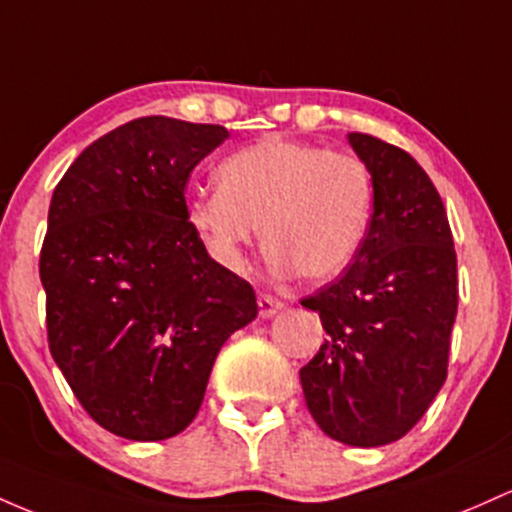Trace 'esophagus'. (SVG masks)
Here are the masks:
<instances>
[{
	"label": "esophagus",
	"instance_id": "1",
	"mask_svg": "<svg viewBox=\"0 0 512 512\" xmlns=\"http://www.w3.org/2000/svg\"><path fill=\"white\" fill-rule=\"evenodd\" d=\"M280 309H283V302L275 300L271 295H258V314H261L263 319L273 317V314H278Z\"/></svg>",
	"mask_w": 512,
	"mask_h": 512
}]
</instances>
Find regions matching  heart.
<instances>
[{
	"instance_id": "1",
	"label": "heart",
	"mask_w": 512,
	"mask_h": 512,
	"mask_svg": "<svg viewBox=\"0 0 512 512\" xmlns=\"http://www.w3.org/2000/svg\"><path fill=\"white\" fill-rule=\"evenodd\" d=\"M217 186L188 198L186 222L225 271H239L263 232L268 271L321 283L346 271L370 232L372 174L350 152L266 137L229 154Z\"/></svg>"
}]
</instances>
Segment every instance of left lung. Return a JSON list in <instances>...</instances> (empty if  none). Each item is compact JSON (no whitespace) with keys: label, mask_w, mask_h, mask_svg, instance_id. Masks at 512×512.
I'll return each mask as SVG.
<instances>
[{"label":"left lung","mask_w":512,"mask_h":512,"mask_svg":"<svg viewBox=\"0 0 512 512\" xmlns=\"http://www.w3.org/2000/svg\"><path fill=\"white\" fill-rule=\"evenodd\" d=\"M348 145L370 169L375 208L348 271L302 300L329 336L300 382L329 438L380 447L404 438L445 384L457 256L421 164L363 132H348Z\"/></svg>","instance_id":"left-lung-1"}]
</instances>
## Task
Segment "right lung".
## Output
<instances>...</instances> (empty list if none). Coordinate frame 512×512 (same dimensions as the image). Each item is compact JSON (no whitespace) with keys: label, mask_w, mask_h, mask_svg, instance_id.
Wrapping results in <instances>:
<instances>
[{"label":"right lung","mask_w":512,"mask_h":512,"mask_svg":"<svg viewBox=\"0 0 512 512\" xmlns=\"http://www.w3.org/2000/svg\"><path fill=\"white\" fill-rule=\"evenodd\" d=\"M229 132L147 116L91 142L57 183L40 251L48 343L79 404L128 440L179 435L256 292L186 222L188 176Z\"/></svg>","instance_id":"right-lung-1"}]
</instances>
